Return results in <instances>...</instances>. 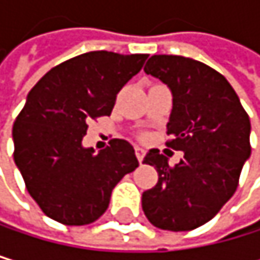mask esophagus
<instances>
[{
    "instance_id": "esophagus-1",
    "label": "esophagus",
    "mask_w": 260,
    "mask_h": 260,
    "mask_svg": "<svg viewBox=\"0 0 260 260\" xmlns=\"http://www.w3.org/2000/svg\"><path fill=\"white\" fill-rule=\"evenodd\" d=\"M134 149H136V156H137L139 162H142V160H143V157H145V153H146V151H145V149H143L142 146H136Z\"/></svg>"
}]
</instances>
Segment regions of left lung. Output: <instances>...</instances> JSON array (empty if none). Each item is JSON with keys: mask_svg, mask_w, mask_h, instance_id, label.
<instances>
[{"mask_svg": "<svg viewBox=\"0 0 260 260\" xmlns=\"http://www.w3.org/2000/svg\"><path fill=\"white\" fill-rule=\"evenodd\" d=\"M143 70L172 90L167 146L184 151V159L172 167L159 149H149L143 162L156 168L159 179L143 192L142 209L156 228L190 231L234 195L251 154L249 117L226 78L203 62L159 54Z\"/></svg>", "mask_w": 260, "mask_h": 260, "instance_id": "8db88e82", "label": "left lung"}]
</instances>
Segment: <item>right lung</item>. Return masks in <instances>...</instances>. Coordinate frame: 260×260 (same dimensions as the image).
<instances>
[{
	"mask_svg": "<svg viewBox=\"0 0 260 260\" xmlns=\"http://www.w3.org/2000/svg\"><path fill=\"white\" fill-rule=\"evenodd\" d=\"M148 54L90 51L68 59L32 87L14 127V160L45 215L82 226L109 207L118 181L139 160L131 143L112 139L100 153L84 148L88 121L111 115L117 93Z\"/></svg>",
	"mask_w": 260,
	"mask_h": 260,
	"instance_id": "right-lung-1",
	"label": "right lung"
}]
</instances>
